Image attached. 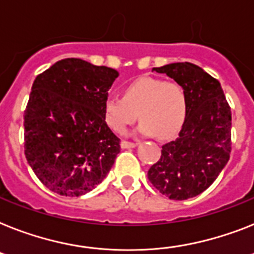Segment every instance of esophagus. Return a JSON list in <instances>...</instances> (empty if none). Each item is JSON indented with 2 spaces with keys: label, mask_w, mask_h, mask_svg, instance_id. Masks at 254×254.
<instances>
[{
  "label": "esophagus",
  "mask_w": 254,
  "mask_h": 254,
  "mask_svg": "<svg viewBox=\"0 0 254 254\" xmlns=\"http://www.w3.org/2000/svg\"><path fill=\"white\" fill-rule=\"evenodd\" d=\"M121 146L123 149H129V148H135L136 144L135 142H129V141H122L121 142Z\"/></svg>",
  "instance_id": "34e87169"
}]
</instances>
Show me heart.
Masks as SVG:
<instances>
[{
  "mask_svg": "<svg viewBox=\"0 0 254 254\" xmlns=\"http://www.w3.org/2000/svg\"><path fill=\"white\" fill-rule=\"evenodd\" d=\"M139 118L137 133L169 139L180 131L187 114V98L182 85L153 76H141L129 83L123 96L105 101V122L122 133Z\"/></svg>",
  "mask_w": 254,
  "mask_h": 254,
  "instance_id": "heart-1",
  "label": "heart"
}]
</instances>
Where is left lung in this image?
<instances>
[{
	"instance_id": "left-lung-1",
	"label": "left lung",
	"mask_w": 254,
	"mask_h": 254,
	"mask_svg": "<svg viewBox=\"0 0 254 254\" xmlns=\"http://www.w3.org/2000/svg\"><path fill=\"white\" fill-rule=\"evenodd\" d=\"M152 71L182 85L187 114L179 136L162 146L148 179L171 200L202 193L227 165L231 153V109L221 83L190 62L165 64Z\"/></svg>"
}]
</instances>
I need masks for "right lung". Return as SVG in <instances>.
<instances>
[{
	"label": "right lung",
	"instance_id": "obj_1",
	"mask_svg": "<svg viewBox=\"0 0 254 254\" xmlns=\"http://www.w3.org/2000/svg\"><path fill=\"white\" fill-rule=\"evenodd\" d=\"M119 72L79 58L58 61L37 75L24 112V153L41 183L77 197L101 183L121 152L104 118Z\"/></svg>",
	"mask_w": 254,
	"mask_h": 254
}]
</instances>
